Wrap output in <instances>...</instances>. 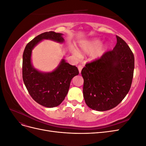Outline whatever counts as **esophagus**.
Segmentation results:
<instances>
[{
	"mask_svg": "<svg viewBox=\"0 0 146 146\" xmlns=\"http://www.w3.org/2000/svg\"><path fill=\"white\" fill-rule=\"evenodd\" d=\"M82 68H83L82 66H81V65H79V66H78V70H79V72H80V73H81V71H82Z\"/></svg>",
	"mask_w": 146,
	"mask_h": 146,
	"instance_id": "esophagus-1",
	"label": "esophagus"
}]
</instances>
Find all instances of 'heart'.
<instances>
[{
    "label": "heart",
    "mask_w": 146,
    "mask_h": 146,
    "mask_svg": "<svg viewBox=\"0 0 146 146\" xmlns=\"http://www.w3.org/2000/svg\"><path fill=\"white\" fill-rule=\"evenodd\" d=\"M100 44V41L99 39H91V40L82 41L80 42L79 46H80V49L83 52L88 54V53H91L94 51L96 48L99 47ZM107 47L106 46H102L100 47L95 52V54L94 55V58H97V57L98 56H100L105 52L106 49H107ZM74 53L77 55H80L79 52L76 50H74Z\"/></svg>",
    "instance_id": "1"
}]
</instances>
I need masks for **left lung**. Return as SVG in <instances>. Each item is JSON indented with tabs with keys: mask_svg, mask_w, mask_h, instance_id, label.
<instances>
[{
	"mask_svg": "<svg viewBox=\"0 0 146 146\" xmlns=\"http://www.w3.org/2000/svg\"><path fill=\"white\" fill-rule=\"evenodd\" d=\"M116 39L113 50L86 63L81 72L84 99L88 107L96 111H107L116 107L131 85L134 55L121 38L116 36Z\"/></svg>",
	"mask_w": 146,
	"mask_h": 146,
	"instance_id": "1",
	"label": "left lung"
}]
</instances>
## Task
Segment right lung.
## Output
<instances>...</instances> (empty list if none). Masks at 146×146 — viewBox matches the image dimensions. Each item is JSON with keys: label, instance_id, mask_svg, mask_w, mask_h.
I'll use <instances>...</instances> for the list:
<instances>
[{"label": "right lung", "instance_id": "add662e5", "mask_svg": "<svg viewBox=\"0 0 146 146\" xmlns=\"http://www.w3.org/2000/svg\"><path fill=\"white\" fill-rule=\"evenodd\" d=\"M63 34L48 32L38 35L26 46L23 57V78L29 93L37 103L44 107L53 108L58 106L67 95L72 78L79 74L76 66H72L63 59L51 72L38 71L31 63L34 47L42 39H51L63 42Z\"/></svg>", "mask_w": 146, "mask_h": 146}]
</instances>
